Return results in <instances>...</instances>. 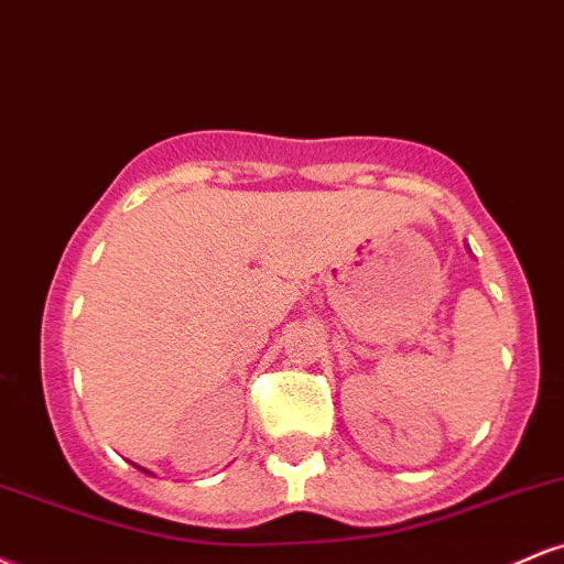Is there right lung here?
I'll return each mask as SVG.
<instances>
[{
  "instance_id": "obj_1",
  "label": "right lung",
  "mask_w": 564,
  "mask_h": 564,
  "mask_svg": "<svg viewBox=\"0 0 564 564\" xmlns=\"http://www.w3.org/2000/svg\"><path fill=\"white\" fill-rule=\"evenodd\" d=\"M142 471H145V469H142Z\"/></svg>"
}]
</instances>
